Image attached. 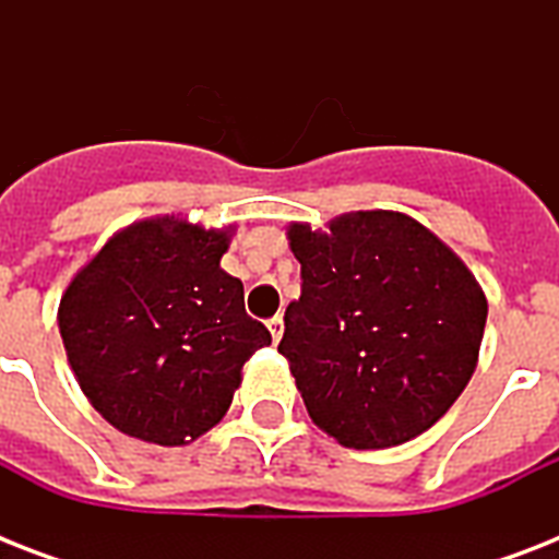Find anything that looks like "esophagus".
I'll list each match as a JSON object with an SVG mask.
<instances>
[{"label": "esophagus", "mask_w": 559, "mask_h": 559, "mask_svg": "<svg viewBox=\"0 0 559 559\" xmlns=\"http://www.w3.org/2000/svg\"><path fill=\"white\" fill-rule=\"evenodd\" d=\"M266 328H270L272 333V342H278L281 333H284V319H281V316H272L270 322H266Z\"/></svg>", "instance_id": "1"}]
</instances>
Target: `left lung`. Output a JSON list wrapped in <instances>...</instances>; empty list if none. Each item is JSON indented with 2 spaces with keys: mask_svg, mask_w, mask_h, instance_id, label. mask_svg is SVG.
Returning <instances> with one entry per match:
<instances>
[{
  "mask_svg": "<svg viewBox=\"0 0 559 559\" xmlns=\"http://www.w3.org/2000/svg\"><path fill=\"white\" fill-rule=\"evenodd\" d=\"M301 296L278 354L319 429L354 450L397 447L447 415L478 362L487 298L450 246L400 211L293 223Z\"/></svg>",
  "mask_w": 559,
  "mask_h": 559,
  "instance_id": "left-lung-1",
  "label": "left lung"
}]
</instances>
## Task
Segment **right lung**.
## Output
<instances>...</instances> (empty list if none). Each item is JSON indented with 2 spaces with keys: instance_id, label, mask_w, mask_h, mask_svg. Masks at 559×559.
I'll return each mask as SVG.
<instances>
[{
  "instance_id": "1",
  "label": "right lung",
  "mask_w": 559,
  "mask_h": 559,
  "mask_svg": "<svg viewBox=\"0 0 559 559\" xmlns=\"http://www.w3.org/2000/svg\"><path fill=\"white\" fill-rule=\"evenodd\" d=\"M231 231L182 217L109 237L57 310L66 357L118 432L182 447L219 424L240 368L272 336L246 316L243 284L219 270Z\"/></svg>"
}]
</instances>
